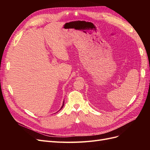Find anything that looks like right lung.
Wrapping results in <instances>:
<instances>
[{
  "instance_id": "add662e5",
  "label": "right lung",
  "mask_w": 150,
  "mask_h": 150,
  "mask_svg": "<svg viewBox=\"0 0 150 150\" xmlns=\"http://www.w3.org/2000/svg\"><path fill=\"white\" fill-rule=\"evenodd\" d=\"M64 103H63V104H62V107L61 108V109H60V110H61V109H62V108H63V106H64Z\"/></svg>"
}]
</instances>
